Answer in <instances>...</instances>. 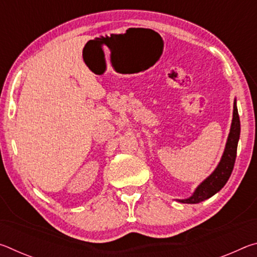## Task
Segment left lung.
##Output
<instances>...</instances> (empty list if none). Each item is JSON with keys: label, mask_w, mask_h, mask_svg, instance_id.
Instances as JSON below:
<instances>
[{"label": "left lung", "mask_w": 257, "mask_h": 257, "mask_svg": "<svg viewBox=\"0 0 257 257\" xmlns=\"http://www.w3.org/2000/svg\"><path fill=\"white\" fill-rule=\"evenodd\" d=\"M239 136H240V120H239L238 110L236 99L233 102V118L231 128H230V133L228 136L227 145L223 152L222 159H221L219 165L213 171L212 175L206 178L201 185H199L194 194L191 195L189 198L186 199H179L180 203L186 204H197L201 203L205 199L212 197L213 195L220 191L221 188L227 184L229 177L231 176V172L233 170L234 161H236L237 156V146Z\"/></svg>", "instance_id": "left-lung-1"}]
</instances>
